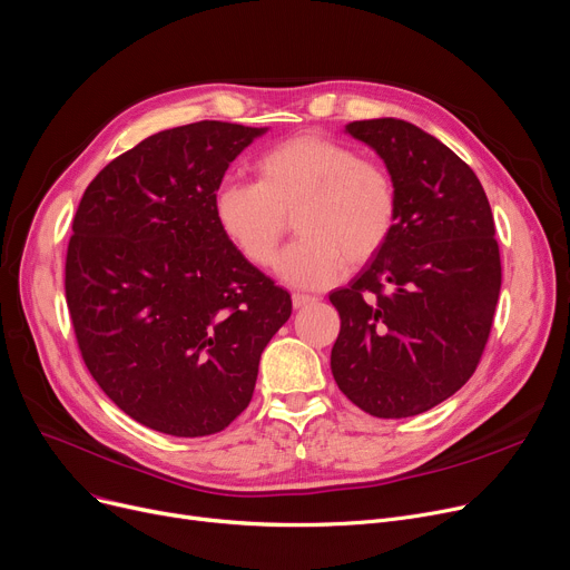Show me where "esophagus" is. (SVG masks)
I'll return each instance as SVG.
<instances>
[{"label": "esophagus", "mask_w": 570, "mask_h": 570, "mask_svg": "<svg viewBox=\"0 0 570 570\" xmlns=\"http://www.w3.org/2000/svg\"><path fill=\"white\" fill-rule=\"evenodd\" d=\"M291 301H293V307H295V309H303V307L316 303L314 295H305V293H293Z\"/></svg>", "instance_id": "1"}]
</instances>
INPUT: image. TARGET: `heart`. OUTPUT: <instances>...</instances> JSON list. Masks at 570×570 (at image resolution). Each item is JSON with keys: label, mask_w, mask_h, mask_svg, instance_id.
<instances>
[{"label": "heart", "mask_w": 570, "mask_h": 570, "mask_svg": "<svg viewBox=\"0 0 570 570\" xmlns=\"http://www.w3.org/2000/svg\"><path fill=\"white\" fill-rule=\"evenodd\" d=\"M258 181H224L214 193L216 224L256 267H269L295 216V235L277 263L293 288H326L350 265L382 252L399 220L389 169L318 132L293 135L256 160Z\"/></svg>", "instance_id": "1"}]
</instances>
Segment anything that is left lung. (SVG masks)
Instances as JSON below:
<instances>
[{"label":"left lung","mask_w":570,"mask_h":570,"mask_svg":"<svg viewBox=\"0 0 570 570\" xmlns=\"http://www.w3.org/2000/svg\"><path fill=\"white\" fill-rule=\"evenodd\" d=\"M346 135L384 160L399 220L356 279L331 293L340 391L380 419L422 414L456 393L482 358L501 293L491 207L452 148L401 118L354 120Z\"/></svg>","instance_id":"left-lung-1"}]
</instances>
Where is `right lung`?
<instances>
[{
    "label": "right lung",
    "instance_id": "right-lung-1",
    "mask_svg": "<svg viewBox=\"0 0 570 570\" xmlns=\"http://www.w3.org/2000/svg\"><path fill=\"white\" fill-rule=\"evenodd\" d=\"M267 128L200 120L146 137L86 188L65 293L86 367L135 422L224 431L249 405L291 295L220 233L214 193Z\"/></svg>",
    "mask_w": 570,
    "mask_h": 570
}]
</instances>
